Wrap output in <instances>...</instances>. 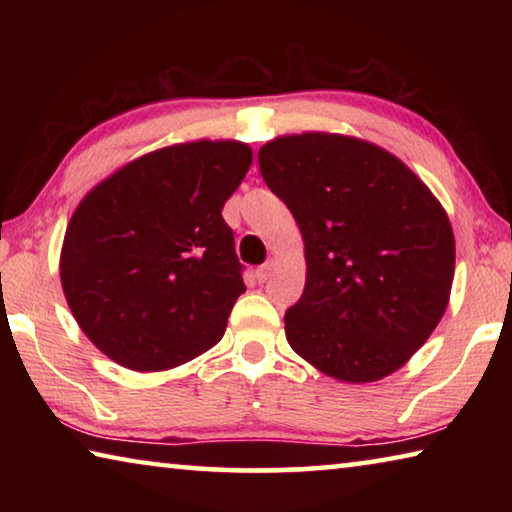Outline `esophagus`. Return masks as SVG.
<instances>
[{
    "label": "esophagus",
    "mask_w": 512,
    "mask_h": 512,
    "mask_svg": "<svg viewBox=\"0 0 512 512\" xmlns=\"http://www.w3.org/2000/svg\"><path fill=\"white\" fill-rule=\"evenodd\" d=\"M271 273H273V262H266V264H262V266H257V271H255L259 282H266L268 275H271Z\"/></svg>",
    "instance_id": "esophagus-1"
}]
</instances>
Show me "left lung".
Returning a JSON list of instances; mask_svg holds the SVG:
<instances>
[{"label":"left lung","instance_id":"left-lung-1","mask_svg":"<svg viewBox=\"0 0 512 512\" xmlns=\"http://www.w3.org/2000/svg\"><path fill=\"white\" fill-rule=\"evenodd\" d=\"M257 158L305 239V291L284 314L291 348L350 384L402 368L452 291L456 246L443 205L402 160L357 137L284 135Z\"/></svg>","mask_w":512,"mask_h":512}]
</instances>
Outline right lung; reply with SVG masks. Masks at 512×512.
Returning a JSON list of instances; mask_svg holds the SVG:
<instances>
[{
  "label": "right lung",
  "mask_w": 512,
  "mask_h": 512,
  "mask_svg": "<svg viewBox=\"0 0 512 512\" xmlns=\"http://www.w3.org/2000/svg\"><path fill=\"white\" fill-rule=\"evenodd\" d=\"M250 162L235 140L173 144L128 162L76 207L60 282L85 336L119 366L169 370L221 341L246 291L221 210Z\"/></svg>",
  "instance_id": "obj_1"
}]
</instances>
